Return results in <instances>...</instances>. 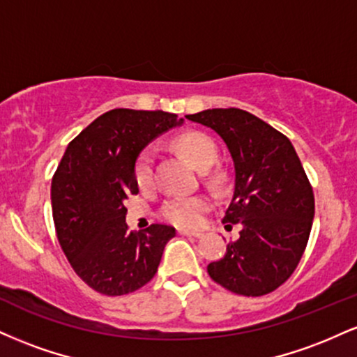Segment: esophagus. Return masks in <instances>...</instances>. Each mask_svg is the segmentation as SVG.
<instances>
[{
    "label": "esophagus",
    "instance_id": "obj_1",
    "mask_svg": "<svg viewBox=\"0 0 357 357\" xmlns=\"http://www.w3.org/2000/svg\"><path fill=\"white\" fill-rule=\"evenodd\" d=\"M181 236H190V238H202L203 233L199 231H188V230H179L178 231Z\"/></svg>",
    "mask_w": 357,
    "mask_h": 357
}]
</instances>
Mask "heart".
Instances as JSON below:
<instances>
[{"mask_svg":"<svg viewBox=\"0 0 357 357\" xmlns=\"http://www.w3.org/2000/svg\"><path fill=\"white\" fill-rule=\"evenodd\" d=\"M176 149L190 161L192 167L198 171H206L215 165L218 158L215 142L203 132H184L174 139ZM154 159L153 149L146 147L137 155L136 166H134V178L139 188H149L154 179ZM210 208V203L202 196H192V198H173L165 203L162 206V216L181 228H195L202 223L204 211Z\"/></svg>","mask_w":357,"mask_h":357,"instance_id":"1","label":"heart"}]
</instances>
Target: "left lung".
Returning a JSON list of instances; mask_svg holds the SVG:
<instances>
[{"label":"left lung","instance_id":"obj_1","mask_svg":"<svg viewBox=\"0 0 357 357\" xmlns=\"http://www.w3.org/2000/svg\"><path fill=\"white\" fill-rule=\"evenodd\" d=\"M223 139L235 165V190L225 228L240 238L208 265L216 284L233 294L260 297L294 273L309 241L314 192L292 142L241 109H208L186 116Z\"/></svg>","mask_w":357,"mask_h":357}]
</instances>
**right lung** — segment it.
Listing matches in <instances>:
<instances>
[{"label":"right lung","mask_w":357,"mask_h":357,"mask_svg":"<svg viewBox=\"0 0 357 357\" xmlns=\"http://www.w3.org/2000/svg\"><path fill=\"white\" fill-rule=\"evenodd\" d=\"M179 124L183 119L162 110H109L68 144L53 174L56 238L77 275L96 292L126 296L158 272L176 230L155 223L129 231L124 202L139 192V153Z\"/></svg>","instance_id":"right-lung-1"}]
</instances>
